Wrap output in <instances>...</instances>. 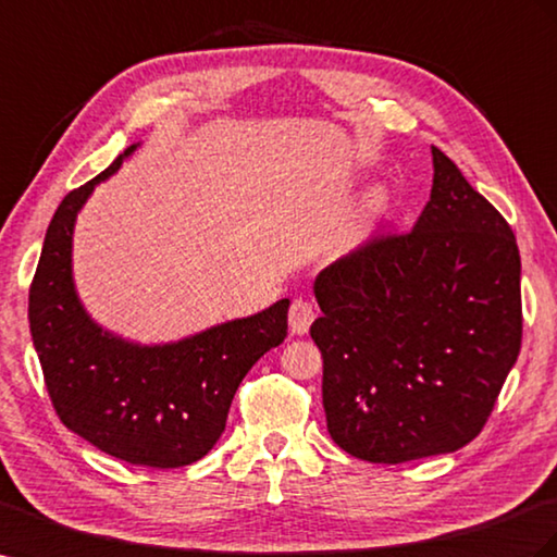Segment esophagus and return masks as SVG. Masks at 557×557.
<instances>
[{"mask_svg": "<svg viewBox=\"0 0 557 557\" xmlns=\"http://www.w3.org/2000/svg\"><path fill=\"white\" fill-rule=\"evenodd\" d=\"M313 307L307 302V299H295L288 311V325L293 335H305L309 325L313 323Z\"/></svg>", "mask_w": 557, "mask_h": 557, "instance_id": "1", "label": "esophagus"}]
</instances>
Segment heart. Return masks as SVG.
I'll return each instance as SVG.
<instances>
[{
  "mask_svg": "<svg viewBox=\"0 0 557 557\" xmlns=\"http://www.w3.org/2000/svg\"><path fill=\"white\" fill-rule=\"evenodd\" d=\"M386 206H388V197L384 191H372L370 197H368V201H366V208H368V213H372V215H380V213H384L386 210Z\"/></svg>",
  "mask_w": 557,
  "mask_h": 557,
  "instance_id": "obj_1",
  "label": "heart"
}]
</instances>
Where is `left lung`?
<instances>
[{"mask_svg": "<svg viewBox=\"0 0 557 557\" xmlns=\"http://www.w3.org/2000/svg\"><path fill=\"white\" fill-rule=\"evenodd\" d=\"M431 154L412 232L372 238L313 281L330 438L372 463L471 443L520 354L516 236L438 147Z\"/></svg>", "mask_w": 557, "mask_h": 557, "instance_id": "left-lung-1", "label": "left lung"}]
</instances>
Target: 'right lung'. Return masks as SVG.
Here are the masks:
<instances>
[{
	"instance_id": "obj_1",
	"label": "right lung",
	"mask_w": 557,
	"mask_h": 557,
	"mask_svg": "<svg viewBox=\"0 0 557 557\" xmlns=\"http://www.w3.org/2000/svg\"><path fill=\"white\" fill-rule=\"evenodd\" d=\"M140 147L60 201L29 288V333L53 408L104 455L152 469L206 457L227 424L248 370L288 335L290 299L177 342L140 344L98 325L72 276V238L96 185Z\"/></svg>"
}]
</instances>
